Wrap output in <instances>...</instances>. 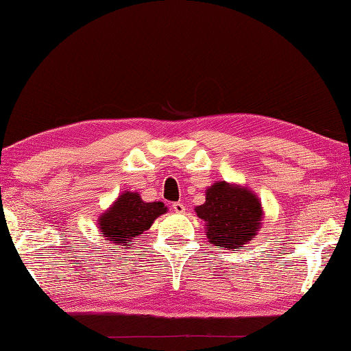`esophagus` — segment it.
Listing matches in <instances>:
<instances>
[{
	"label": "esophagus",
	"instance_id": "34e87169",
	"mask_svg": "<svg viewBox=\"0 0 351 351\" xmlns=\"http://www.w3.org/2000/svg\"><path fill=\"white\" fill-rule=\"evenodd\" d=\"M171 207H173V210L176 213H184V212H186V206H184V203H180V201H178V203L171 204Z\"/></svg>",
	"mask_w": 351,
	"mask_h": 351
}]
</instances>
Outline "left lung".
Returning a JSON list of instances; mask_svg holds the SVG:
<instances>
[{"mask_svg": "<svg viewBox=\"0 0 351 351\" xmlns=\"http://www.w3.org/2000/svg\"><path fill=\"white\" fill-rule=\"evenodd\" d=\"M195 212L204 221L212 245L232 251L254 240L263 218L257 195L226 181L213 182L206 190V203L195 207Z\"/></svg>", "mask_w": 351, "mask_h": 351, "instance_id": "1", "label": "left lung"}]
</instances>
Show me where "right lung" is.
<instances>
[{
	"label": "right lung",
	"mask_w": 351,
	"mask_h": 351,
	"mask_svg": "<svg viewBox=\"0 0 351 351\" xmlns=\"http://www.w3.org/2000/svg\"><path fill=\"white\" fill-rule=\"evenodd\" d=\"M167 212L161 201L145 203L138 192H123L108 210L99 217V229L112 246H132L127 243L152 228L154 219Z\"/></svg>",
	"instance_id": "obj_1"
}]
</instances>
